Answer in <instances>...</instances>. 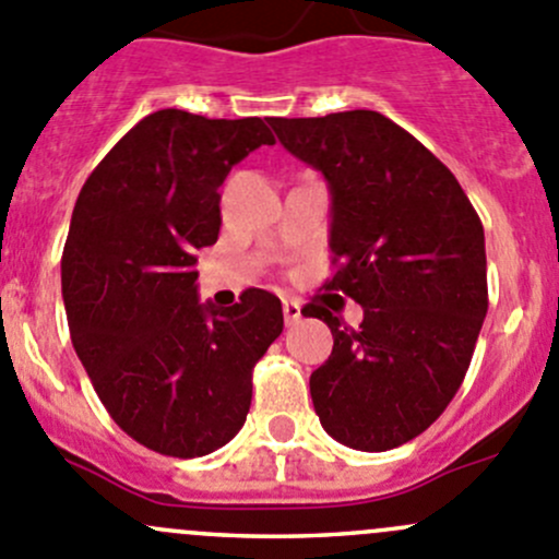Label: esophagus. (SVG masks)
<instances>
[{
	"label": "esophagus",
	"mask_w": 559,
	"mask_h": 559,
	"mask_svg": "<svg viewBox=\"0 0 559 559\" xmlns=\"http://www.w3.org/2000/svg\"><path fill=\"white\" fill-rule=\"evenodd\" d=\"M284 319H286V324H297V321L302 319V308L297 306L295 300H284Z\"/></svg>",
	"instance_id": "obj_1"
}]
</instances>
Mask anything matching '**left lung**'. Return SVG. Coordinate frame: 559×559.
Here are the masks:
<instances>
[{
	"instance_id": "left-lung-1",
	"label": "left lung",
	"mask_w": 559,
	"mask_h": 559,
	"mask_svg": "<svg viewBox=\"0 0 559 559\" xmlns=\"http://www.w3.org/2000/svg\"><path fill=\"white\" fill-rule=\"evenodd\" d=\"M281 145L324 175L337 289L362 306L348 330L326 308L332 354L311 373L321 427L386 452L447 411L487 316L484 227L462 186L414 134L376 110L273 118Z\"/></svg>"
}]
</instances>
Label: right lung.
I'll return each instance as SVG.
<instances>
[{
  "label": "right lung",
  "instance_id": "add662e5",
  "mask_svg": "<svg viewBox=\"0 0 559 559\" xmlns=\"http://www.w3.org/2000/svg\"><path fill=\"white\" fill-rule=\"evenodd\" d=\"M275 138L262 118L156 110L134 123L78 194L61 257L72 346L118 427L191 460L233 441L253 365L284 330L281 300L197 297V248L222 227L218 186Z\"/></svg>",
  "mask_w": 559,
  "mask_h": 559
}]
</instances>
